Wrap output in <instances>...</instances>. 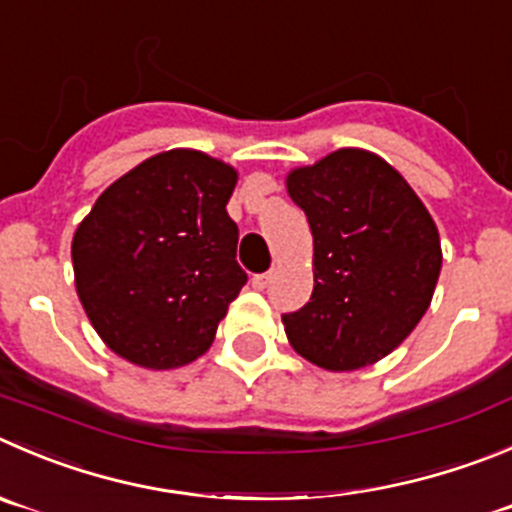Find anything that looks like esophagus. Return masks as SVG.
I'll use <instances>...</instances> for the list:
<instances>
[{
    "label": "esophagus",
    "mask_w": 512,
    "mask_h": 512,
    "mask_svg": "<svg viewBox=\"0 0 512 512\" xmlns=\"http://www.w3.org/2000/svg\"><path fill=\"white\" fill-rule=\"evenodd\" d=\"M271 279H274V271H269V274H256L251 279V284H253V289H259V291H264L266 286L271 284Z\"/></svg>",
    "instance_id": "1"
}]
</instances>
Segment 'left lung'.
I'll use <instances>...</instances> for the list:
<instances>
[{"instance_id": "1", "label": "left lung", "mask_w": 512, "mask_h": 512, "mask_svg": "<svg viewBox=\"0 0 512 512\" xmlns=\"http://www.w3.org/2000/svg\"><path fill=\"white\" fill-rule=\"evenodd\" d=\"M314 236V291L284 314L296 354L326 372L387 357L430 306L442 269L440 233L392 165L342 148L286 175Z\"/></svg>"}]
</instances>
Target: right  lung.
Returning <instances> with one entry per match:
<instances>
[{
    "label": "right lung",
    "instance_id": "obj_1",
    "mask_svg": "<svg viewBox=\"0 0 512 512\" xmlns=\"http://www.w3.org/2000/svg\"><path fill=\"white\" fill-rule=\"evenodd\" d=\"M238 173L201 150L153 155L107 186L72 238L75 289L118 357L196 362L246 284L226 203Z\"/></svg>",
    "mask_w": 512,
    "mask_h": 512
}]
</instances>
